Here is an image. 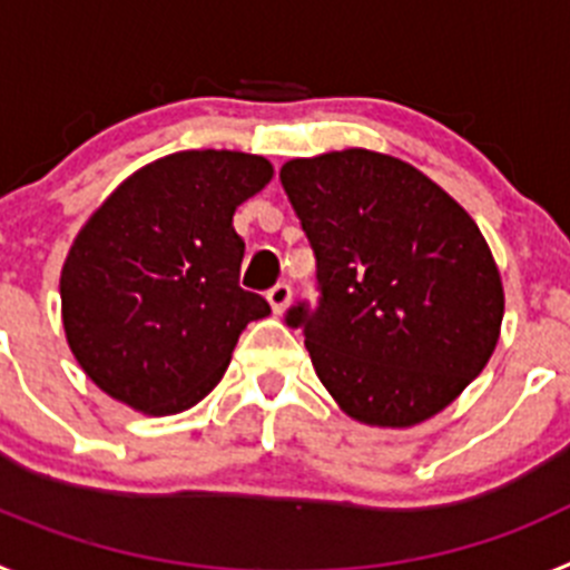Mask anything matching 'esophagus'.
Returning a JSON list of instances; mask_svg holds the SVG:
<instances>
[{"label": "esophagus", "instance_id": "1", "mask_svg": "<svg viewBox=\"0 0 570 570\" xmlns=\"http://www.w3.org/2000/svg\"><path fill=\"white\" fill-rule=\"evenodd\" d=\"M268 302H271V308H274V314H282V311L288 308V302H291L288 282H276L274 288L268 291Z\"/></svg>", "mask_w": 570, "mask_h": 570}]
</instances>
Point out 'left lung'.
Instances as JSON below:
<instances>
[{
	"label": "left lung",
	"mask_w": 570,
	"mask_h": 570,
	"mask_svg": "<svg viewBox=\"0 0 570 570\" xmlns=\"http://www.w3.org/2000/svg\"><path fill=\"white\" fill-rule=\"evenodd\" d=\"M282 188L316 256L320 299L285 311L347 416L407 428L440 414L491 360L505 299L480 228L402 159H291Z\"/></svg>",
	"instance_id": "obj_1"
}]
</instances>
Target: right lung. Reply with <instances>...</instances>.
<instances>
[{
	"label": "right lung",
	"instance_id": "1",
	"mask_svg": "<svg viewBox=\"0 0 570 570\" xmlns=\"http://www.w3.org/2000/svg\"><path fill=\"white\" fill-rule=\"evenodd\" d=\"M268 159L183 150L128 176L79 230L62 322L85 374L114 400L168 416L223 380L245 325L271 314L239 288L234 210L271 183Z\"/></svg>",
	"mask_w": 570,
	"mask_h": 570
}]
</instances>
